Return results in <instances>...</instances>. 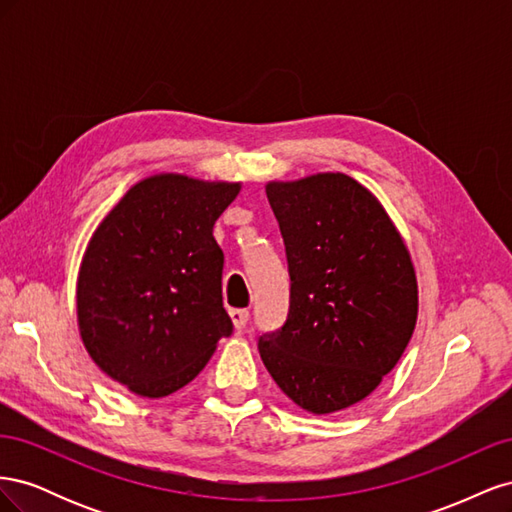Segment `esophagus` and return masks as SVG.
<instances>
[{
    "label": "esophagus",
    "instance_id": "obj_1",
    "mask_svg": "<svg viewBox=\"0 0 512 512\" xmlns=\"http://www.w3.org/2000/svg\"><path fill=\"white\" fill-rule=\"evenodd\" d=\"M230 318H232V324H235V329L243 331L247 320H250V312H247V309H230Z\"/></svg>",
    "mask_w": 512,
    "mask_h": 512
}]
</instances>
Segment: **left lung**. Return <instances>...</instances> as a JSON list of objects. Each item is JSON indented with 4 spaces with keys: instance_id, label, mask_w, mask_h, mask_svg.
<instances>
[{
    "instance_id": "left-lung-1",
    "label": "left lung",
    "mask_w": 512,
    "mask_h": 512,
    "mask_svg": "<svg viewBox=\"0 0 512 512\" xmlns=\"http://www.w3.org/2000/svg\"><path fill=\"white\" fill-rule=\"evenodd\" d=\"M280 224L290 309L260 335V359L303 410L363 401L404 354L418 314L408 247L380 200L344 173L269 181Z\"/></svg>"
}]
</instances>
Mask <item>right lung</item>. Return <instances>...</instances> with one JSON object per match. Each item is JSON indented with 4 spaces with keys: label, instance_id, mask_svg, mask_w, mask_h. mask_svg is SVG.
<instances>
[{
    "label": "right lung",
    "instance_id": "right-lung-1",
    "mask_svg": "<svg viewBox=\"0 0 512 512\" xmlns=\"http://www.w3.org/2000/svg\"><path fill=\"white\" fill-rule=\"evenodd\" d=\"M241 183L153 175L91 235L76 280L81 339L108 378L141 397L183 389L232 322L213 226Z\"/></svg>",
    "mask_w": 512,
    "mask_h": 512
}]
</instances>
